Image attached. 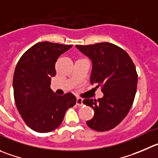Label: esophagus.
Segmentation results:
<instances>
[{
	"label": "esophagus",
	"mask_w": 158,
	"mask_h": 158,
	"mask_svg": "<svg viewBox=\"0 0 158 158\" xmlns=\"http://www.w3.org/2000/svg\"><path fill=\"white\" fill-rule=\"evenodd\" d=\"M76 104L77 106H83V99L81 98H77V101H76Z\"/></svg>",
	"instance_id": "obj_1"
}]
</instances>
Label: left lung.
Segmentation results:
<instances>
[{"label":"left lung","mask_w":158,"mask_h":158,"mask_svg":"<svg viewBox=\"0 0 158 158\" xmlns=\"http://www.w3.org/2000/svg\"><path fill=\"white\" fill-rule=\"evenodd\" d=\"M76 47L91 60V83L100 86L104 94L98 100L83 101L94 112L87 125L98 132L112 130L123 121L133 106L138 79L136 67L129 54L112 43L77 45Z\"/></svg>","instance_id":"obj_1"}]
</instances>
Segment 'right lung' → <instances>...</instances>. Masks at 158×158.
Here are the masks:
<instances>
[{
  "label": "right lung",
  "mask_w": 158,
  "mask_h": 158,
  "mask_svg": "<svg viewBox=\"0 0 158 158\" xmlns=\"http://www.w3.org/2000/svg\"><path fill=\"white\" fill-rule=\"evenodd\" d=\"M72 46L38 43L21 56L16 65L13 77L15 102L22 119L34 131L48 133L56 129L67 109L76 104L73 94L59 96L50 88L56 62Z\"/></svg>",
  "instance_id": "right-lung-1"
}]
</instances>
